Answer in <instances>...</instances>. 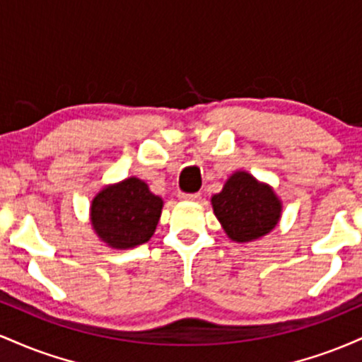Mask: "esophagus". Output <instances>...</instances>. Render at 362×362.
<instances>
[{"label":"esophagus","instance_id":"obj_1","mask_svg":"<svg viewBox=\"0 0 362 362\" xmlns=\"http://www.w3.org/2000/svg\"><path fill=\"white\" fill-rule=\"evenodd\" d=\"M180 199L182 201H192V202H195V201H199V199H201V194H180Z\"/></svg>","mask_w":362,"mask_h":362}]
</instances>
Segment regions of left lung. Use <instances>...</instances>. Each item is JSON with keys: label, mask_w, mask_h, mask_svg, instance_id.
Listing matches in <instances>:
<instances>
[{"label": "left lung", "mask_w": 362, "mask_h": 362, "mask_svg": "<svg viewBox=\"0 0 362 362\" xmlns=\"http://www.w3.org/2000/svg\"><path fill=\"white\" fill-rule=\"evenodd\" d=\"M211 202L226 235L242 243L267 235L281 216V201L274 190L247 172L231 175Z\"/></svg>", "instance_id": "1"}]
</instances>
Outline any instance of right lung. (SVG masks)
I'll return each instance as SVG.
<instances>
[{
  "mask_svg": "<svg viewBox=\"0 0 362 362\" xmlns=\"http://www.w3.org/2000/svg\"><path fill=\"white\" fill-rule=\"evenodd\" d=\"M163 201L139 178L105 187L91 202V226L112 248L146 243L160 221Z\"/></svg>",
  "mask_w": 362,
  "mask_h": 362,
  "instance_id": "add662e5",
  "label": "right lung"
}]
</instances>
